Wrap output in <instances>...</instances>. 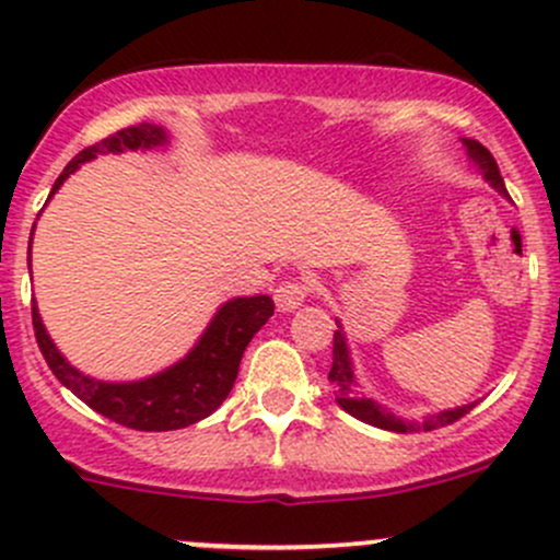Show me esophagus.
I'll list each match as a JSON object with an SVG mask.
<instances>
[{
  "mask_svg": "<svg viewBox=\"0 0 560 560\" xmlns=\"http://www.w3.org/2000/svg\"><path fill=\"white\" fill-rule=\"evenodd\" d=\"M306 295L308 284H303V281H284V284L276 287L273 292L276 308H279V312H295V308H301L303 303H306Z\"/></svg>",
  "mask_w": 560,
  "mask_h": 560,
  "instance_id": "1",
  "label": "esophagus"
}]
</instances>
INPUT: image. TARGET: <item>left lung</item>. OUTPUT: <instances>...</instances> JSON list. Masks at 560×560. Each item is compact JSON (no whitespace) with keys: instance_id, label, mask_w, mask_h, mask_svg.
<instances>
[{"instance_id":"1","label":"left lung","mask_w":560,"mask_h":560,"mask_svg":"<svg viewBox=\"0 0 560 560\" xmlns=\"http://www.w3.org/2000/svg\"><path fill=\"white\" fill-rule=\"evenodd\" d=\"M463 145H466L468 160H471V165L482 173V178L488 180V184L493 186L499 195L510 197L506 195L504 178H501L493 154H490L482 143H477V140H471V138H463ZM336 325H338V330H336V336H332V369H330V374H327V380L332 382L336 404L341 406L347 415L358 417L360 422H369V425L382 428V431H393V433L436 431V428H444V425H450V422L466 417L468 411L477 406V400H474V404H463V406H455V409L436 411V415H428L422 422H411V420H404V417H395L393 411L385 409L382 404H376L374 398H369V395L360 393L358 376H354L352 352H349V343H347V332H343L341 322L338 319H336Z\"/></svg>"}]
</instances>
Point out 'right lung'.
<instances>
[{"mask_svg": "<svg viewBox=\"0 0 560 560\" xmlns=\"http://www.w3.org/2000/svg\"><path fill=\"white\" fill-rule=\"evenodd\" d=\"M171 143L167 132L156 124H138L127 127L100 143L83 149L70 165L56 178L50 197L70 178L83 162H92L97 154H124V151H149ZM35 235V228H32ZM30 268H32V241H30ZM273 316V301L268 295L233 298L222 303L197 338L195 347L173 363L171 369L138 382H103L78 371L65 354L56 349L54 338L43 325L37 303H32V325H35L37 347L45 363L54 371L56 380L97 415L135 431H178L195 425L222 406L238 376L244 349L254 332Z\"/></svg>", "mask_w": 560, "mask_h": 560, "instance_id": "add662e5", "label": "right lung"}]
</instances>
